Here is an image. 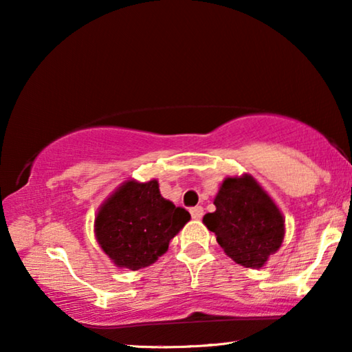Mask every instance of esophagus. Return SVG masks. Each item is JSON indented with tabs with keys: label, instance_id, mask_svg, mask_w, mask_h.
<instances>
[{
	"label": "esophagus",
	"instance_id": "1",
	"mask_svg": "<svg viewBox=\"0 0 352 352\" xmlns=\"http://www.w3.org/2000/svg\"><path fill=\"white\" fill-rule=\"evenodd\" d=\"M190 216H192L194 220H200L201 217H204V208L201 206H195L190 210Z\"/></svg>",
	"mask_w": 352,
	"mask_h": 352
}]
</instances>
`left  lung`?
I'll return each instance as SVG.
<instances>
[{"label": "left lung", "instance_id": "obj_1", "mask_svg": "<svg viewBox=\"0 0 352 352\" xmlns=\"http://www.w3.org/2000/svg\"><path fill=\"white\" fill-rule=\"evenodd\" d=\"M214 205L216 211L205 214L204 223L236 264L261 269L281 248L284 216L253 175L225 177Z\"/></svg>", "mask_w": 352, "mask_h": 352}]
</instances>
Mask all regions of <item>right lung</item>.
<instances>
[{
    "label": "right lung",
    "mask_w": 352,
    "mask_h": 352,
    "mask_svg": "<svg viewBox=\"0 0 352 352\" xmlns=\"http://www.w3.org/2000/svg\"><path fill=\"white\" fill-rule=\"evenodd\" d=\"M190 214L166 200L158 180L130 178L113 190L94 217V236L119 269L141 270L169 248Z\"/></svg>",
    "instance_id": "obj_1"
}]
</instances>
